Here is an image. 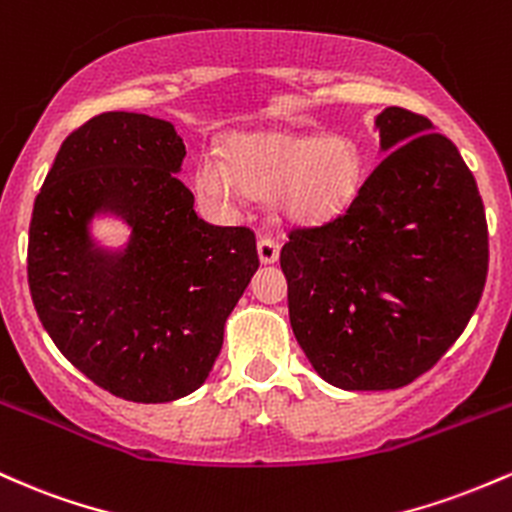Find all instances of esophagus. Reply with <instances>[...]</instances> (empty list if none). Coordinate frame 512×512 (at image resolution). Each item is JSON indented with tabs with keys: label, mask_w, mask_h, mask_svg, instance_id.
<instances>
[{
	"label": "esophagus",
	"mask_w": 512,
	"mask_h": 512,
	"mask_svg": "<svg viewBox=\"0 0 512 512\" xmlns=\"http://www.w3.org/2000/svg\"><path fill=\"white\" fill-rule=\"evenodd\" d=\"M280 254V244L273 237H261L258 239V258L261 263H275Z\"/></svg>",
	"instance_id": "obj_1"
}]
</instances>
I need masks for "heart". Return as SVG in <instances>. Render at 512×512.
<instances>
[{"instance_id": "1", "label": "heart", "mask_w": 512, "mask_h": 512, "mask_svg": "<svg viewBox=\"0 0 512 512\" xmlns=\"http://www.w3.org/2000/svg\"><path fill=\"white\" fill-rule=\"evenodd\" d=\"M360 159L341 137H239L232 164L208 152L198 159L193 186L210 210L229 212L249 193H275V205L295 220H319L341 208L358 181Z\"/></svg>"}]
</instances>
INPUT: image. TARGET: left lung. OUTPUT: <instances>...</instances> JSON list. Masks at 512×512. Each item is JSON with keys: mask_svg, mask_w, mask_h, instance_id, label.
I'll use <instances>...</instances> for the list:
<instances>
[{"mask_svg": "<svg viewBox=\"0 0 512 512\" xmlns=\"http://www.w3.org/2000/svg\"><path fill=\"white\" fill-rule=\"evenodd\" d=\"M380 164L348 208L292 227L280 249L297 343L321 380L399 389L428 372L472 319L486 285V212L457 147L426 116L375 120Z\"/></svg>", "mask_w": 512, "mask_h": 512, "instance_id": "left-lung-1", "label": "left lung"}]
</instances>
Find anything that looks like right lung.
I'll return each mask as SVG.
<instances>
[{
  "label": "right lung",
  "mask_w": 512,
  "mask_h": 512,
  "mask_svg": "<svg viewBox=\"0 0 512 512\" xmlns=\"http://www.w3.org/2000/svg\"><path fill=\"white\" fill-rule=\"evenodd\" d=\"M186 157L174 125L111 111L70 132L28 229V287L40 324L70 363L120 399L164 404L208 380L225 321L258 268L249 227H215L176 179ZM96 211L133 227L103 252Z\"/></svg>",
  "instance_id": "1"
}]
</instances>
